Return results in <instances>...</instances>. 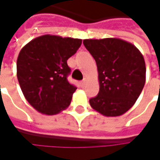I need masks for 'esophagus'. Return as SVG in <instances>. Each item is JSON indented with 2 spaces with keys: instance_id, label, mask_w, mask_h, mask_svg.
Here are the masks:
<instances>
[{
  "instance_id": "1",
  "label": "esophagus",
  "mask_w": 160,
  "mask_h": 160,
  "mask_svg": "<svg viewBox=\"0 0 160 160\" xmlns=\"http://www.w3.org/2000/svg\"><path fill=\"white\" fill-rule=\"evenodd\" d=\"M80 84H81V86H85V84H86V80H83L80 81Z\"/></svg>"
}]
</instances>
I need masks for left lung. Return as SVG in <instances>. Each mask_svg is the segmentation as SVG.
Wrapping results in <instances>:
<instances>
[{"label": "left lung", "instance_id": "left-lung-1", "mask_svg": "<svg viewBox=\"0 0 160 160\" xmlns=\"http://www.w3.org/2000/svg\"><path fill=\"white\" fill-rule=\"evenodd\" d=\"M94 58L99 92L90 99L91 107L106 117L128 111L141 94L145 83L143 54L131 42L117 38L83 40Z\"/></svg>", "mask_w": 160, "mask_h": 160}]
</instances>
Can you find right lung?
Masks as SVG:
<instances>
[{
  "mask_svg": "<svg viewBox=\"0 0 160 160\" xmlns=\"http://www.w3.org/2000/svg\"><path fill=\"white\" fill-rule=\"evenodd\" d=\"M80 39L42 35L21 49L16 75L27 101L40 113L55 115L71 102L76 87L68 81V59L81 45Z\"/></svg>",
  "mask_w": 160,
  "mask_h": 160,
  "instance_id": "1",
  "label": "right lung"
}]
</instances>
